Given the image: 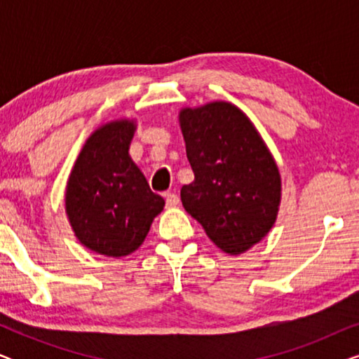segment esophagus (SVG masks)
Here are the masks:
<instances>
[{"label": "esophagus", "instance_id": "esophagus-1", "mask_svg": "<svg viewBox=\"0 0 359 359\" xmlns=\"http://www.w3.org/2000/svg\"><path fill=\"white\" fill-rule=\"evenodd\" d=\"M165 201H166V208H176V205L180 204V198L175 193H166Z\"/></svg>", "mask_w": 359, "mask_h": 359}]
</instances>
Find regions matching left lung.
<instances>
[{
	"mask_svg": "<svg viewBox=\"0 0 359 359\" xmlns=\"http://www.w3.org/2000/svg\"><path fill=\"white\" fill-rule=\"evenodd\" d=\"M194 181L181 188L186 212L227 255H242L269 233L281 205L276 160L250 117L229 101L181 107Z\"/></svg>",
	"mask_w": 359,
	"mask_h": 359,
	"instance_id": "8db88e82",
	"label": "left lung"
}]
</instances>
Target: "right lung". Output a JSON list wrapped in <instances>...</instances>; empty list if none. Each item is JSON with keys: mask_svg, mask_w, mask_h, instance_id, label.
Instances as JSON below:
<instances>
[{"mask_svg": "<svg viewBox=\"0 0 359 359\" xmlns=\"http://www.w3.org/2000/svg\"><path fill=\"white\" fill-rule=\"evenodd\" d=\"M135 130L137 119L130 117L101 124L81 147L67 181L73 233L83 247L109 258L134 253L165 208L129 155Z\"/></svg>", "mask_w": 359, "mask_h": 359, "instance_id": "obj_1", "label": "right lung"}]
</instances>
